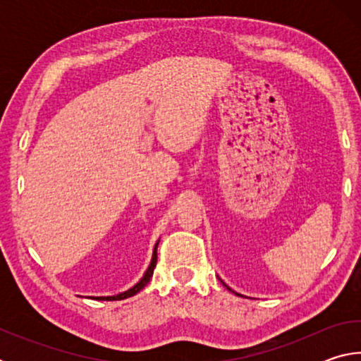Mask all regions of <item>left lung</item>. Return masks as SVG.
I'll return each instance as SVG.
<instances>
[{
    "label": "left lung",
    "mask_w": 361,
    "mask_h": 361,
    "mask_svg": "<svg viewBox=\"0 0 361 361\" xmlns=\"http://www.w3.org/2000/svg\"><path fill=\"white\" fill-rule=\"evenodd\" d=\"M224 286H226V285H224ZM226 288H228V290H231V288H229V286H226ZM231 291H232V290H231Z\"/></svg>",
    "instance_id": "1"
}]
</instances>
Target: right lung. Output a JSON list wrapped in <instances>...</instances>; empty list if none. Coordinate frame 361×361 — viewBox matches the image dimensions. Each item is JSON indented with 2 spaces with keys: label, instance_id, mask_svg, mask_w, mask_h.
I'll return each mask as SVG.
<instances>
[{
  "label": "right lung",
  "instance_id": "add662e5",
  "mask_svg": "<svg viewBox=\"0 0 361 361\" xmlns=\"http://www.w3.org/2000/svg\"><path fill=\"white\" fill-rule=\"evenodd\" d=\"M157 245H159V242L156 243V247H154V252H152V259H151V264H149V267H148V271L145 272V276H143V279L140 280V282L135 285V286H132L130 290H127V291H124V293H121V295H116V296H100V298H95V299H103V301H116V299H126V298H130V296H133V295H137V293L140 291V290H143L146 285H148V282H149V279L152 277V272H154V267H156V262H157Z\"/></svg>",
  "mask_w": 361,
  "mask_h": 361
}]
</instances>
